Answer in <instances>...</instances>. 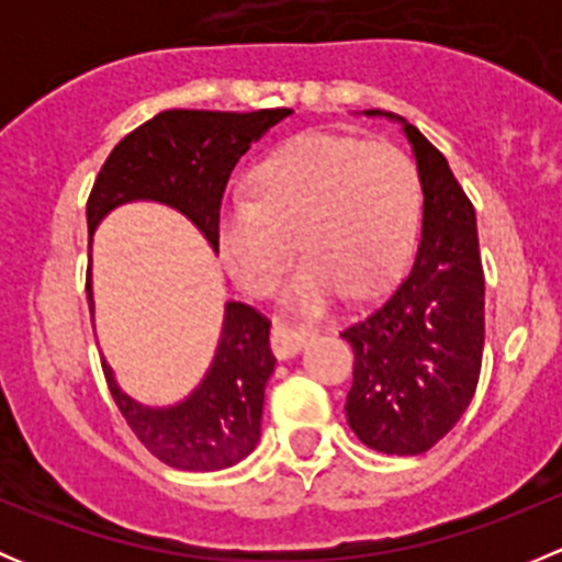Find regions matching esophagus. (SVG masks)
Masks as SVG:
<instances>
[{"mask_svg":"<svg viewBox=\"0 0 562 562\" xmlns=\"http://www.w3.org/2000/svg\"><path fill=\"white\" fill-rule=\"evenodd\" d=\"M313 331L304 326H291V323H274L271 328V348H274L277 359H291L296 356L304 345L310 342Z\"/></svg>","mask_w":562,"mask_h":562,"instance_id":"obj_1","label":"esophagus"}]
</instances>
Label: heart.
Masks as SVG:
<instances>
[{
	"label": "heart",
	"mask_w": 562,
	"mask_h": 562,
	"mask_svg": "<svg viewBox=\"0 0 562 562\" xmlns=\"http://www.w3.org/2000/svg\"><path fill=\"white\" fill-rule=\"evenodd\" d=\"M252 198L220 209L223 258L255 296L285 280L296 236L307 258L288 304L302 313L348 291L367 299L402 271L422 223L416 166L391 144L348 135H302L266 157L252 176Z\"/></svg>",
	"instance_id": "1"
}]
</instances>
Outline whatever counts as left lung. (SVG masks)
<instances>
[{"label": "left lung", "mask_w": 562, "mask_h": 562, "mask_svg": "<svg viewBox=\"0 0 562 562\" xmlns=\"http://www.w3.org/2000/svg\"><path fill=\"white\" fill-rule=\"evenodd\" d=\"M402 124L422 181V241L405 280L339 337L353 348L345 413L359 440L383 454L432 449L468 411L484 353V271L475 209L449 160Z\"/></svg>", "instance_id": "8db88e82"}]
</instances>
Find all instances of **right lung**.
<instances>
[{"instance_id":"add662e5","label":"right lung","mask_w":562,"mask_h":562,"mask_svg":"<svg viewBox=\"0 0 562 562\" xmlns=\"http://www.w3.org/2000/svg\"><path fill=\"white\" fill-rule=\"evenodd\" d=\"M291 113V108L157 113L124 135L100 168L87 201L89 236L111 209L157 201L192 220L209 245L220 249L217 220L231 171L260 135ZM87 299L94 313L92 269L87 271ZM269 326V317L249 304H225L212 367L201 386L171 407H146L124 394L103 359L108 389L135 438L176 470L203 473L241 462L260 438L263 391L274 372Z\"/></svg>"}]
</instances>
